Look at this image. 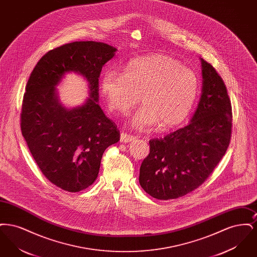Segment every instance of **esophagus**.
<instances>
[{
  "label": "esophagus",
  "instance_id": "34e87169",
  "mask_svg": "<svg viewBox=\"0 0 257 257\" xmlns=\"http://www.w3.org/2000/svg\"><path fill=\"white\" fill-rule=\"evenodd\" d=\"M133 140H135V136H131V135L124 133V132L120 134V142L121 143H129V142H132Z\"/></svg>",
  "mask_w": 257,
  "mask_h": 257
}]
</instances>
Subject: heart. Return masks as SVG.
<instances>
[{
    "mask_svg": "<svg viewBox=\"0 0 257 257\" xmlns=\"http://www.w3.org/2000/svg\"><path fill=\"white\" fill-rule=\"evenodd\" d=\"M102 93L111 112L124 114L139 103L143 106L131 119L140 131L160 123L163 129L183 122L196 103L199 83L196 74L165 55L134 59L123 73L108 71L101 82Z\"/></svg>",
    "mask_w": 257,
    "mask_h": 257,
    "instance_id": "b5f03b06",
    "label": "heart"
}]
</instances>
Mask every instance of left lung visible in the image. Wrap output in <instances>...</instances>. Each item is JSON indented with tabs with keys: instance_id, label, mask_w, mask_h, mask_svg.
I'll list each match as a JSON object with an SVG mask.
<instances>
[{
	"instance_id": "obj_1",
	"label": "left lung",
	"mask_w": 257,
	"mask_h": 257,
	"mask_svg": "<svg viewBox=\"0 0 257 257\" xmlns=\"http://www.w3.org/2000/svg\"><path fill=\"white\" fill-rule=\"evenodd\" d=\"M202 92L191 122L165 138L149 141L140 184L157 199L185 196L203 183L230 143L232 108L226 86L212 64L200 59Z\"/></svg>"
}]
</instances>
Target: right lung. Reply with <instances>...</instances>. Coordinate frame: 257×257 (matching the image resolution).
I'll return each mask as SVG.
<instances>
[{
  "mask_svg": "<svg viewBox=\"0 0 257 257\" xmlns=\"http://www.w3.org/2000/svg\"><path fill=\"white\" fill-rule=\"evenodd\" d=\"M116 49L96 41H75L46 53L28 80L21 131L39 170L51 183L76 193L98 176L102 155L119 141L117 126L97 104L98 78ZM77 72L89 82L90 97L73 109L62 106L54 87L64 74Z\"/></svg>",
  "mask_w": 257,
  "mask_h": 257,
  "instance_id": "1",
  "label": "right lung"
}]
</instances>
